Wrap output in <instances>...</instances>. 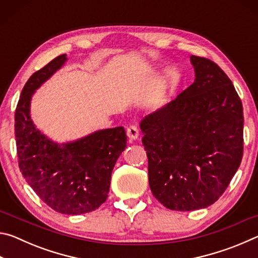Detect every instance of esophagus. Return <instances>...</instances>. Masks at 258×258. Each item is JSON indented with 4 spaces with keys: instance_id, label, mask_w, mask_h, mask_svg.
<instances>
[{
    "instance_id": "esophagus-1",
    "label": "esophagus",
    "mask_w": 258,
    "mask_h": 258,
    "mask_svg": "<svg viewBox=\"0 0 258 258\" xmlns=\"http://www.w3.org/2000/svg\"><path fill=\"white\" fill-rule=\"evenodd\" d=\"M126 134L130 140H137L139 138V130L135 125H131L130 127L126 130Z\"/></svg>"
}]
</instances>
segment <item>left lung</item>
I'll return each instance as SVG.
<instances>
[{"label":"left lung","mask_w":258,"mask_h":258,"mask_svg":"<svg viewBox=\"0 0 258 258\" xmlns=\"http://www.w3.org/2000/svg\"><path fill=\"white\" fill-rule=\"evenodd\" d=\"M195 82L140 123L154 197L172 211L211 206L242 159V103L215 62L191 55Z\"/></svg>","instance_id":"1"}]
</instances>
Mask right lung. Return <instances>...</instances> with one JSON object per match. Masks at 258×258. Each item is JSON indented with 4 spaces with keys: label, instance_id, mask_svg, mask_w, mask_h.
Returning a JSON list of instances; mask_svg holds the SVG:
<instances>
[{
    "label": "right lung",
    "instance_id": "obj_1",
    "mask_svg": "<svg viewBox=\"0 0 258 258\" xmlns=\"http://www.w3.org/2000/svg\"><path fill=\"white\" fill-rule=\"evenodd\" d=\"M67 60V54H61L30 76L17 104L15 135L20 172L38 197L55 212L81 215L106 202L112 169L127 137L118 126L58 143L35 126L30 117L35 91Z\"/></svg>",
    "mask_w": 258,
    "mask_h": 258
}]
</instances>
